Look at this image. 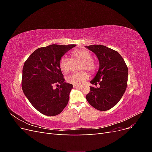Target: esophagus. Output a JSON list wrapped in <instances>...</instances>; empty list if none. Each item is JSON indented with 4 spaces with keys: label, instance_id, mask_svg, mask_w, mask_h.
I'll return each instance as SVG.
<instances>
[{
    "label": "esophagus",
    "instance_id": "esophagus-1",
    "mask_svg": "<svg viewBox=\"0 0 152 152\" xmlns=\"http://www.w3.org/2000/svg\"><path fill=\"white\" fill-rule=\"evenodd\" d=\"M73 87H75V88H81L82 86H77V85H74Z\"/></svg>",
    "mask_w": 152,
    "mask_h": 152
}]
</instances>
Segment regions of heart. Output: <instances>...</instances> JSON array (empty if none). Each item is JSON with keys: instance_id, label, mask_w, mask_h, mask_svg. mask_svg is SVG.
I'll list each match as a JSON object with an SVG mask.
<instances>
[{"instance_id": "obj_1", "label": "heart", "mask_w": 152, "mask_h": 152, "mask_svg": "<svg viewBox=\"0 0 152 152\" xmlns=\"http://www.w3.org/2000/svg\"><path fill=\"white\" fill-rule=\"evenodd\" d=\"M70 56L73 61H80L82 64L80 70H87L89 72H93L96 70V63L92 59L91 53L86 49H75L70 53ZM72 61L66 56H63L59 61V68L64 73H68L70 72L72 68ZM88 73L83 71L79 73H73L67 77V82L73 85L80 86L85 83L88 79Z\"/></svg>"}]
</instances>
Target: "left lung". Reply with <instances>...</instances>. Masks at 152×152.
<instances>
[{
	"instance_id": "obj_1",
	"label": "left lung",
	"mask_w": 152,
	"mask_h": 152,
	"mask_svg": "<svg viewBox=\"0 0 152 152\" xmlns=\"http://www.w3.org/2000/svg\"><path fill=\"white\" fill-rule=\"evenodd\" d=\"M97 56L99 67L91 84L86 98L89 103L100 111L113 108L121 100L127 87L128 68L124 59L116 50L102 45L86 46Z\"/></svg>"
}]
</instances>
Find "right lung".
I'll return each mask as SVG.
<instances>
[{"instance_id": "add662e5", "label": "right lung", "mask_w": 152, "mask_h": 152, "mask_svg": "<svg viewBox=\"0 0 152 152\" xmlns=\"http://www.w3.org/2000/svg\"><path fill=\"white\" fill-rule=\"evenodd\" d=\"M76 46L52 44L36 49L24 63L22 89L32 106L45 115L55 116L67 105L73 85L65 82L59 61ZM54 85L58 88H53Z\"/></svg>"}]
</instances>
